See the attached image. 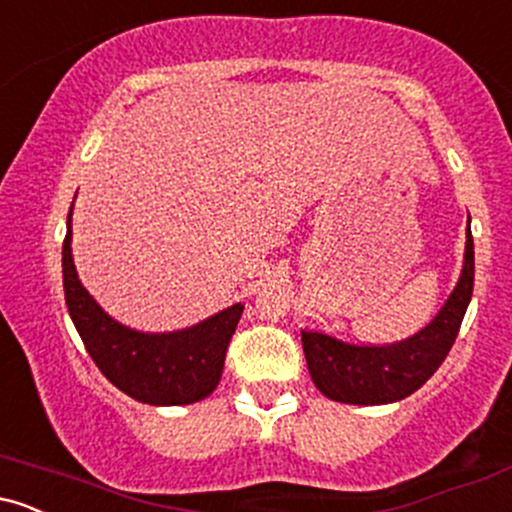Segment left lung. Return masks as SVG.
<instances>
[{"instance_id": "left-lung-1", "label": "left lung", "mask_w": 512, "mask_h": 512, "mask_svg": "<svg viewBox=\"0 0 512 512\" xmlns=\"http://www.w3.org/2000/svg\"><path fill=\"white\" fill-rule=\"evenodd\" d=\"M474 289V240L467 223L464 267L455 291L431 325L387 346L346 344L322 332H301L310 378L317 390L344 404H390L409 397L450 354Z\"/></svg>"}]
</instances>
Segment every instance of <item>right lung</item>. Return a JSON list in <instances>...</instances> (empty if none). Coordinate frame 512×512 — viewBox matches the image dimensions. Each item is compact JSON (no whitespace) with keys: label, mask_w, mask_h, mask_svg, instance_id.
<instances>
[{"label":"right lung","mask_w":512,"mask_h":512,"mask_svg":"<svg viewBox=\"0 0 512 512\" xmlns=\"http://www.w3.org/2000/svg\"><path fill=\"white\" fill-rule=\"evenodd\" d=\"M64 298L69 315L98 370L137 402L154 407L192 404L209 397L221 380L226 349L243 305L236 303L190 330L146 334L113 320L81 286L72 260V209L62 245Z\"/></svg>","instance_id":"add662e5"}]
</instances>
